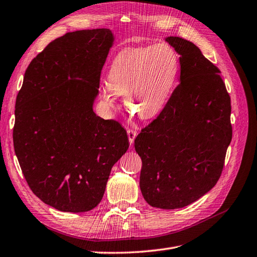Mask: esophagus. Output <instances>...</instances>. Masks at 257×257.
<instances>
[{
	"label": "esophagus",
	"instance_id": "34e87169",
	"mask_svg": "<svg viewBox=\"0 0 257 257\" xmlns=\"http://www.w3.org/2000/svg\"><path fill=\"white\" fill-rule=\"evenodd\" d=\"M127 136H128L130 143L133 144L134 141H135L136 136H137V132H136L135 130H128V131H127Z\"/></svg>",
	"mask_w": 257,
	"mask_h": 257
}]
</instances>
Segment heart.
<instances>
[{
	"label": "heart",
	"instance_id": "b5f03b06",
	"mask_svg": "<svg viewBox=\"0 0 257 257\" xmlns=\"http://www.w3.org/2000/svg\"><path fill=\"white\" fill-rule=\"evenodd\" d=\"M178 72V54L167 44L124 49L114 57L99 97L110 107L115 94H124V105L132 114L151 119L167 103Z\"/></svg>",
	"mask_w": 257,
	"mask_h": 257
}]
</instances>
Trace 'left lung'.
Wrapping results in <instances>:
<instances>
[{"label": "left lung", "mask_w": 257, "mask_h": 257, "mask_svg": "<svg viewBox=\"0 0 257 257\" xmlns=\"http://www.w3.org/2000/svg\"><path fill=\"white\" fill-rule=\"evenodd\" d=\"M165 41L180 56V83L134 146L147 203L178 209L204 196L220 179L232 136L231 107L220 69L197 46L177 36Z\"/></svg>", "instance_id": "8db88e82"}]
</instances>
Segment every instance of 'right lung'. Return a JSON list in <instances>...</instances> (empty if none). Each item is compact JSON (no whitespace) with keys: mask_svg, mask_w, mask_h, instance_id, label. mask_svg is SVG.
<instances>
[{"mask_svg":"<svg viewBox=\"0 0 257 257\" xmlns=\"http://www.w3.org/2000/svg\"><path fill=\"white\" fill-rule=\"evenodd\" d=\"M113 41L109 29L57 38L31 61L17 95L13 139L22 174L35 195L60 211L95 208L128 149L121 124L93 111Z\"/></svg>","mask_w":257,"mask_h":257,"instance_id":"right-lung-1","label":"right lung"}]
</instances>
